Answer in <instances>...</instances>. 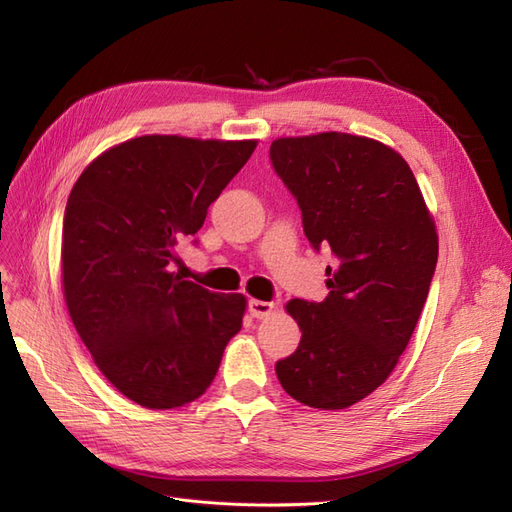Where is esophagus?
<instances>
[{
  "mask_svg": "<svg viewBox=\"0 0 512 512\" xmlns=\"http://www.w3.org/2000/svg\"><path fill=\"white\" fill-rule=\"evenodd\" d=\"M247 309H250V314L254 318H265L267 314L273 312V303L269 301H258V299H250V303H247Z\"/></svg>",
  "mask_w": 512,
  "mask_h": 512,
  "instance_id": "34e87169",
  "label": "esophagus"
}]
</instances>
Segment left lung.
<instances>
[{"instance_id": "left-lung-1", "label": "left lung", "mask_w": 512, "mask_h": 512, "mask_svg": "<svg viewBox=\"0 0 512 512\" xmlns=\"http://www.w3.org/2000/svg\"><path fill=\"white\" fill-rule=\"evenodd\" d=\"M269 158L307 241L335 260L327 299L288 303L303 335L275 374L301 404L342 410L374 393L406 350L436 273V226L406 160L371 138H277Z\"/></svg>"}]
</instances>
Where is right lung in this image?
<instances>
[{
	"mask_svg": "<svg viewBox=\"0 0 512 512\" xmlns=\"http://www.w3.org/2000/svg\"><path fill=\"white\" fill-rule=\"evenodd\" d=\"M254 149L256 141L138 136L74 183L61 237L68 312L106 380L138 406L198 399L241 329L243 294L183 280L170 262Z\"/></svg>",
	"mask_w": 512,
	"mask_h": 512,
	"instance_id": "obj_1",
	"label": "right lung"
}]
</instances>
